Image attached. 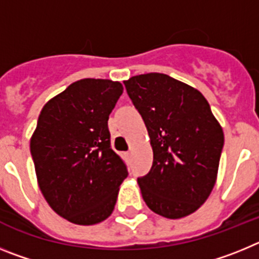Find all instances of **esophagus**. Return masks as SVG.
<instances>
[{"label":"esophagus","mask_w":259,"mask_h":259,"mask_svg":"<svg viewBox=\"0 0 259 259\" xmlns=\"http://www.w3.org/2000/svg\"><path fill=\"white\" fill-rule=\"evenodd\" d=\"M131 154H132V152H131V150H130V152L127 153V155H128V157H130V155H131Z\"/></svg>","instance_id":"34e87169"}]
</instances>
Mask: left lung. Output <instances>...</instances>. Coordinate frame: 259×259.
I'll list each match as a JSON object with an SVG mask.
<instances>
[{
	"label": "left lung",
	"mask_w": 259,
	"mask_h": 259,
	"mask_svg": "<svg viewBox=\"0 0 259 259\" xmlns=\"http://www.w3.org/2000/svg\"><path fill=\"white\" fill-rule=\"evenodd\" d=\"M125 89L146 125L153 166L137 179L152 211L168 219L191 215L218 178L223 128L200 91L164 74L136 75Z\"/></svg>",
	"instance_id": "left-lung-1"
}]
</instances>
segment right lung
I'll use <instances>...</instances> for the list:
<instances>
[{"label":"right lung","instance_id":"add662e5","mask_svg":"<svg viewBox=\"0 0 259 259\" xmlns=\"http://www.w3.org/2000/svg\"><path fill=\"white\" fill-rule=\"evenodd\" d=\"M123 93L119 81L81 79L50 98L29 141L36 178L59 217L92 226L111 215L125 164L110 148V113Z\"/></svg>","mask_w":259,"mask_h":259}]
</instances>
